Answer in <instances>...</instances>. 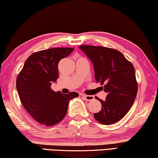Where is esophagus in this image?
Returning a JSON list of instances; mask_svg holds the SVG:
<instances>
[{"label":"esophagus","instance_id":"obj_1","mask_svg":"<svg viewBox=\"0 0 158 158\" xmlns=\"http://www.w3.org/2000/svg\"><path fill=\"white\" fill-rule=\"evenodd\" d=\"M81 96H83L86 101H92L94 99V96H90V95H85V94H81Z\"/></svg>","mask_w":158,"mask_h":158}]
</instances>
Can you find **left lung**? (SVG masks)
Masks as SVG:
<instances>
[{"mask_svg": "<svg viewBox=\"0 0 158 158\" xmlns=\"http://www.w3.org/2000/svg\"><path fill=\"white\" fill-rule=\"evenodd\" d=\"M79 48L94 64L95 79L104 85V101L96 97L101 110L94 114L101 124H112L122 119L135 102L137 82L133 64L116 49L105 47L81 45Z\"/></svg>", "mask_w": 158, "mask_h": 158, "instance_id": "obj_1", "label": "left lung"}]
</instances>
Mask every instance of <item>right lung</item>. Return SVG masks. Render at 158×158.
<instances>
[{"instance_id": "1", "label": "right lung", "mask_w": 158, "mask_h": 158, "mask_svg": "<svg viewBox=\"0 0 158 158\" xmlns=\"http://www.w3.org/2000/svg\"><path fill=\"white\" fill-rule=\"evenodd\" d=\"M73 48H52L34 52L26 60L16 79L21 102L30 115L40 124L53 126L65 116L69 101L79 96L76 92L62 94L51 89L59 76L58 63Z\"/></svg>"}]
</instances>
